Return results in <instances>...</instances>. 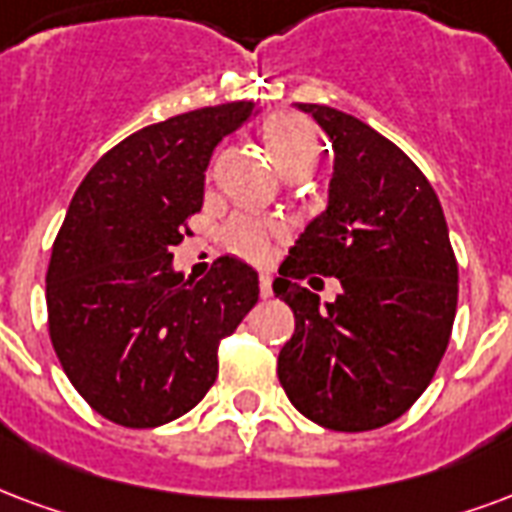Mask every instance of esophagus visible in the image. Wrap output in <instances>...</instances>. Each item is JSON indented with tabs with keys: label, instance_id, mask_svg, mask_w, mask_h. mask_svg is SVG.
I'll return each instance as SVG.
<instances>
[{
	"label": "esophagus",
	"instance_id": "obj_1",
	"mask_svg": "<svg viewBox=\"0 0 512 512\" xmlns=\"http://www.w3.org/2000/svg\"><path fill=\"white\" fill-rule=\"evenodd\" d=\"M260 295H263V298H271V295H274V285H271V276L268 274L260 276Z\"/></svg>",
	"mask_w": 512,
	"mask_h": 512
}]
</instances>
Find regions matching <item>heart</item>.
<instances>
[{
	"mask_svg": "<svg viewBox=\"0 0 512 512\" xmlns=\"http://www.w3.org/2000/svg\"><path fill=\"white\" fill-rule=\"evenodd\" d=\"M263 135H266L268 151H271V157L282 173H293V170L301 168L312 170L317 165L320 140H317V130L312 127V121L304 119V116L276 113L266 121ZM282 236H285L282 222L257 217V214H236L222 227V244L233 255L252 260V263L268 260L271 244Z\"/></svg>",
	"mask_w": 512,
	"mask_h": 512,
	"instance_id": "heart-1",
	"label": "heart"
}]
</instances>
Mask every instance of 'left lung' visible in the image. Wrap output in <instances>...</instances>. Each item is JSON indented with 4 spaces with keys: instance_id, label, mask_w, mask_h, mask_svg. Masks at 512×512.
Returning <instances> with one entry per match:
<instances>
[{
    "instance_id": "left-lung-1",
    "label": "left lung",
    "mask_w": 512,
    "mask_h": 512,
    "mask_svg": "<svg viewBox=\"0 0 512 512\" xmlns=\"http://www.w3.org/2000/svg\"><path fill=\"white\" fill-rule=\"evenodd\" d=\"M333 143L328 208L309 222L274 279L295 314L276 374L301 415L333 431L401 418L448 350L458 263L437 192L404 151L328 105L298 102ZM336 275L333 305L300 279Z\"/></svg>"
}]
</instances>
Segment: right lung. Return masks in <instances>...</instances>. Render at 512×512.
I'll return each mask as SVG.
<instances>
[{"label":"right lung","instance_id":"obj_1","mask_svg":"<svg viewBox=\"0 0 512 512\" xmlns=\"http://www.w3.org/2000/svg\"><path fill=\"white\" fill-rule=\"evenodd\" d=\"M252 111L225 102L132 132L67 208L45 274L48 333L75 391L119 426L154 429L192 410L217 380L219 342L257 304V271L238 257H219L200 282L170 266L211 154Z\"/></svg>","mask_w":512,"mask_h":512}]
</instances>
